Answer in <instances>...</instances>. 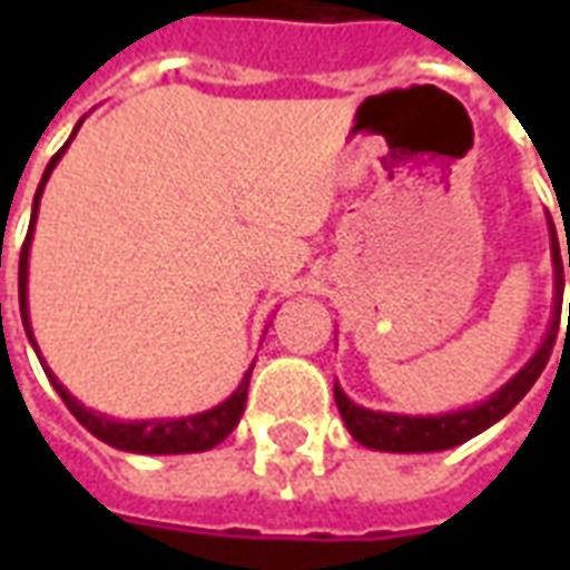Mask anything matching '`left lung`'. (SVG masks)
Returning a JSON list of instances; mask_svg holds the SVG:
<instances>
[{"label":"left lung","instance_id":"obj_1","mask_svg":"<svg viewBox=\"0 0 570 570\" xmlns=\"http://www.w3.org/2000/svg\"><path fill=\"white\" fill-rule=\"evenodd\" d=\"M550 223V253H552V321L550 330L543 335V342L534 351V357L528 360L522 370L515 372L513 379L501 384L491 396H485L482 403L473 406L454 409V412H440V415H396V412H375V409L357 406L351 396L335 384V406L342 412L345 428L351 430V436L375 449V452H445L454 449L461 442L473 440L482 430H489L491 424L513 412V406L522 396L531 391V384L538 382L540 372L547 366V360L556 345V330H559V311H562V289H564V272L562 256H559V240H556V225ZM568 268H570V247H568Z\"/></svg>","mask_w":570,"mask_h":570}]
</instances>
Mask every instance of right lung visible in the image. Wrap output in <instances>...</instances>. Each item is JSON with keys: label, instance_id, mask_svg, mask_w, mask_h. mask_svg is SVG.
<instances>
[{"label": "right lung", "instance_id": "obj_1", "mask_svg": "<svg viewBox=\"0 0 570 570\" xmlns=\"http://www.w3.org/2000/svg\"><path fill=\"white\" fill-rule=\"evenodd\" d=\"M81 121L72 130V137L79 134ZM69 137L63 142V149L57 151L55 158L48 161L42 174V183L36 188V198H32V216H30V232H27V240H23V249H20V272H18V296H20V321H23V330H27V338L30 345L36 347L39 354V345H36V335H32L30 326V305H27V281H30V244H32V228H36V216H39V200H42L45 183L48 176L57 167V161L63 158V151L69 149ZM42 360V354H39ZM42 370L48 375V382L55 384V391L60 394V400L67 403V409L79 419L81 428H88L97 436L104 440L106 445L112 449H121V452H134V454H191V452H207L213 445L219 442L237 428V421L244 415V406H247V387H249V372L240 379V384L235 387V394L223 400L219 406L207 409V412H198V415H188V419H151V421H118L109 419L104 412H94V409H85V403H79L76 396L69 394L63 384L57 382V375L42 360Z\"/></svg>", "mask_w": 570, "mask_h": 570}]
</instances>
